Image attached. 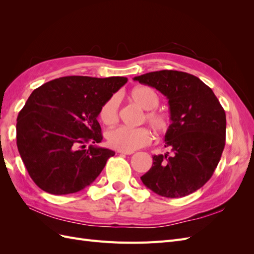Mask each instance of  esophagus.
<instances>
[{"mask_svg": "<svg viewBox=\"0 0 254 254\" xmlns=\"http://www.w3.org/2000/svg\"><path fill=\"white\" fill-rule=\"evenodd\" d=\"M120 153H122V155H132L133 151H119Z\"/></svg>", "mask_w": 254, "mask_h": 254, "instance_id": "obj_1", "label": "esophagus"}]
</instances>
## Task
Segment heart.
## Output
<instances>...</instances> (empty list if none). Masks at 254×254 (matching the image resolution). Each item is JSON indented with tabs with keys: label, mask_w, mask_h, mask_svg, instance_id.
<instances>
[{
	"label": "heart",
	"mask_w": 254,
	"mask_h": 254,
	"mask_svg": "<svg viewBox=\"0 0 254 254\" xmlns=\"http://www.w3.org/2000/svg\"><path fill=\"white\" fill-rule=\"evenodd\" d=\"M130 101L139 106L145 112V120L157 132H164L170 126V118L157 108L160 98L157 92L147 86H139L129 92ZM120 102L118 96H111L102 105L99 109V119L106 126H113L119 121ZM109 146L121 151H133L151 142V133L147 128L118 127L106 133Z\"/></svg>",
	"instance_id": "b5f03b06"
}]
</instances>
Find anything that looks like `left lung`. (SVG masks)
<instances>
[{
	"label": "left lung",
	"mask_w": 254,
	"mask_h": 254,
	"mask_svg": "<svg viewBox=\"0 0 254 254\" xmlns=\"http://www.w3.org/2000/svg\"><path fill=\"white\" fill-rule=\"evenodd\" d=\"M133 80L156 88L170 105L164 146L171 152L152 157L151 168L141 177L143 184L167 198L194 193L209 181L225 148L224 108L211 88L186 72H150Z\"/></svg>",
	"instance_id": "left-lung-1"
}]
</instances>
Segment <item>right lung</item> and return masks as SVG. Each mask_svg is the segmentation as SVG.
<instances>
[{
	"label": "right lung",
	"mask_w": 254,
	"mask_h": 254,
	"mask_svg": "<svg viewBox=\"0 0 254 254\" xmlns=\"http://www.w3.org/2000/svg\"><path fill=\"white\" fill-rule=\"evenodd\" d=\"M127 80L65 76L32 92L17 119V146L41 190L53 195L76 193L102 173L115 152L95 145L103 140L99 109Z\"/></svg>",
	"instance_id": "add662e5"
}]
</instances>
